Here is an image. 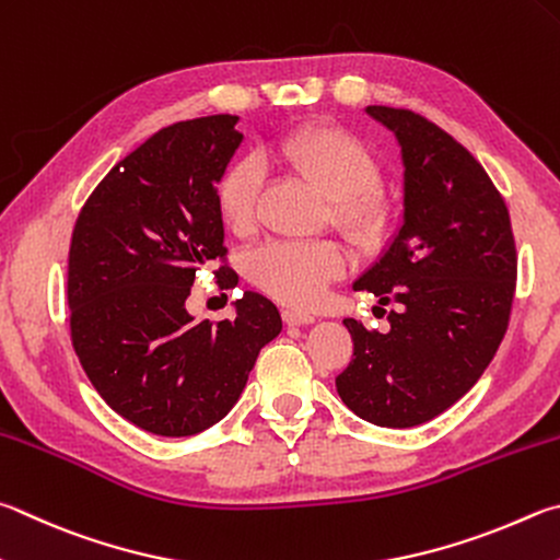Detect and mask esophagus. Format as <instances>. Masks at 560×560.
I'll return each instance as SVG.
<instances>
[{
    "mask_svg": "<svg viewBox=\"0 0 560 560\" xmlns=\"http://www.w3.org/2000/svg\"><path fill=\"white\" fill-rule=\"evenodd\" d=\"M281 318L287 325H311L315 320V315L296 311V308H287V311H281Z\"/></svg>",
    "mask_w": 560,
    "mask_h": 560,
    "instance_id": "1",
    "label": "esophagus"
}]
</instances>
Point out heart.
Here are the masks:
<instances>
[{
    "label": "heart",
    "instance_id": "obj_1",
    "mask_svg": "<svg viewBox=\"0 0 560 560\" xmlns=\"http://www.w3.org/2000/svg\"><path fill=\"white\" fill-rule=\"evenodd\" d=\"M273 156L332 200V222L354 245L360 249L382 245L392 225V202L377 188L380 161L358 135L335 125L303 127L281 137L273 144ZM261 183L264 171L254 156L235 161L220 178L218 212L225 228L240 237L257 228ZM345 269L348 252L335 240H277L247 257V279L287 306H313Z\"/></svg>",
    "mask_w": 560,
    "mask_h": 560
}]
</instances>
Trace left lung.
I'll list each match as a JSON object with an SVG mask.
<instances>
[{
  "instance_id": "obj_1",
  "label": "left lung",
  "mask_w": 560,
  "mask_h": 560,
  "mask_svg": "<svg viewBox=\"0 0 560 560\" xmlns=\"http://www.w3.org/2000/svg\"><path fill=\"white\" fill-rule=\"evenodd\" d=\"M364 112L399 141L404 218L352 289L396 308L386 332L342 320L354 352L335 386L360 419L411 429L463 399L492 362L510 325L516 249L510 210L470 151L411 109Z\"/></svg>"
}]
</instances>
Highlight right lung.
I'll list each match as a JSON object with an SVG mask.
<instances>
[{"label":"right lung","mask_w":560,"mask_h":560,"mask_svg":"<svg viewBox=\"0 0 560 560\" xmlns=\"http://www.w3.org/2000/svg\"><path fill=\"white\" fill-rule=\"evenodd\" d=\"M237 121L210 115L149 137L100 180L70 242L78 360L112 411L168 439L225 419L281 332L277 306L254 291L235 301V320L196 323L186 311L196 273L228 252L215 192L245 139ZM215 277L237 283L228 267Z\"/></svg>","instance_id":"obj_1"}]
</instances>
